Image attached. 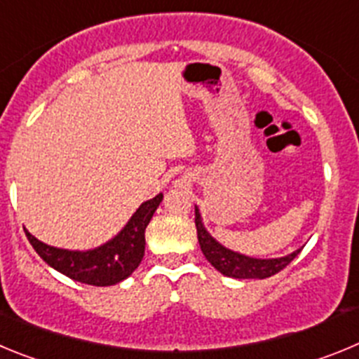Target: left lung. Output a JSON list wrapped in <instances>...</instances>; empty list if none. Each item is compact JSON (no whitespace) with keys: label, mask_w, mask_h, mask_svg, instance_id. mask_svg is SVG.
<instances>
[{"label":"left lung","mask_w":359,"mask_h":359,"mask_svg":"<svg viewBox=\"0 0 359 359\" xmlns=\"http://www.w3.org/2000/svg\"><path fill=\"white\" fill-rule=\"evenodd\" d=\"M195 225H196V236H198V243L202 248V254L205 259L224 276L232 277V279H266V277L276 276L280 272L286 264L292 263L300 252V248L293 250L292 254H286L283 257H268V259H261V257H250L240 254V252L231 250V248L224 247V245L216 241L209 231L205 229L200 216V209L195 205Z\"/></svg>","instance_id":"obj_1"}]
</instances>
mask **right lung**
I'll return each instance as SVG.
<instances>
[{
    "instance_id": "add662e5",
    "label": "right lung",
    "mask_w": 359,
    "mask_h": 359,
    "mask_svg": "<svg viewBox=\"0 0 359 359\" xmlns=\"http://www.w3.org/2000/svg\"><path fill=\"white\" fill-rule=\"evenodd\" d=\"M163 202V193L147 200L130 216L125 227L105 241L89 250H67L43 243L25 229L34 250L51 268L76 283L91 286H112L132 276L144 256V231L151 216Z\"/></svg>"
}]
</instances>
